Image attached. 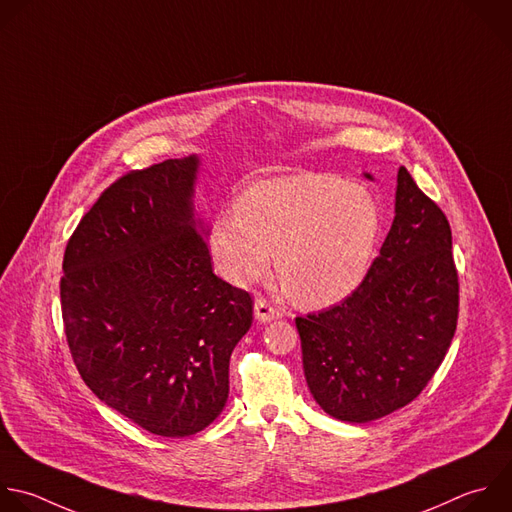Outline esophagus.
<instances>
[{"mask_svg":"<svg viewBox=\"0 0 512 512\" xmlns=\"http://www.w3.org/2000/svg\"><path fill=\"white\" fill-rule=\"evenodd\" d=\"M255 317L261 321V323H267V321H273V319H279L283 317V309L275 307L269 299L265 297H259L255 299Z\"/></svg>","mask_w":512,"mask_h":512,"instance_id":"esophagus-1","label":"esophagus"}]
</instances>
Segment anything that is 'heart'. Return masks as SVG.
Returning a JSON list of instances; mask_svg holds the SVG:
<instances>
[{
    "label": "heart",
    "instance_id": "heart-1",
    "mask_svg": "<svg viewBox=\"0 0 512 512\" xmlns=\"http://www.w3.org/2000/svg\"><path fill=\"white\" fill-rule=\"evenodd\" d=\"M382 231V209L360 183L319 173L271 177L247 187L235 213L215 217L211 255L235 285L271 265L285 291L305 307L352 295L368 277Z\"/></svg>",
    "mask_w": 512,
    "mask_h": 512
}]
</instances>
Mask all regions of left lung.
Returning a JSON list of instances; mask_svg holds the SVG:
<instances>
[{
    "mask_svg": "<svg viewBox=\"0 0 512 512\" xmlns=\"http://www.w3.org/2000/svg\"><path fill=\"white\" fill-rule=\"evenodd\" d=\"M456 321L448 219L400 166L396 217L364 283L339 305L295 317L315 402L358 424L404 408L440 368Z\"/></svg>",
    "mask_w": 512,
    "mask_h": 512,
    "instance_id": "8db88e82",
    "label": "left lung"
}]
</instances>
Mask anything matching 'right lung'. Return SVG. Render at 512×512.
Wrapping results in <instances>:
<instances>
[{
  "label": "right lung",
  "instance_id": "right-lung-1",
  "mask_svg": "<svg viewBox=\"0 0 512 512\" xmlns=\"http://www.w3.org/2000/svg\"><path fill=\"white\" fill-rule=\"evenodd\" d=\"M199 156L130 170L82 217L64 253L62 317L84 384L156 436L205 430L229 398L251 295L213 273L195 219Z\"/></svg>",
  "mask_w": 512,
  "mask_h": 512
}]
</instances>
